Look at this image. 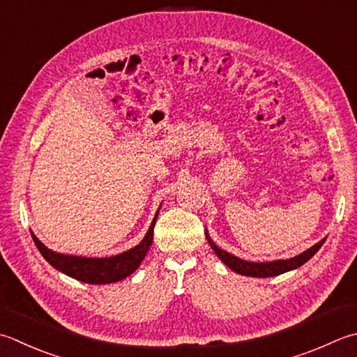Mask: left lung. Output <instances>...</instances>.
Returning <instances> with one entry per match:
<instances>
[{
  "instance_id": "8db88e82",
  "label": "left lung",
  "mask_w": 357,
  "mask_h": 357,
  "mask_svg": "<svg viewBox=\"0 0 357 357\" xmlns=\"http://www.w3.org/2000/svg\"><path fill=\"white\" fill-rule=\"evenodd\" d=\"M206 238L208 244H211V248L215 250V254L221 258V261L225 263L226 266H229L235 272H238L241 275H248V277H275V275L283 274V272L300 268L303 263L308 261L325 243V238H324L322 241L314 244V246L310 248L308 250H305L303 254H300L294 258H289V260H277V261H269V263H250V261H244L241 258L234 257L232 254L226 252V250L220 249L211 240V236H208L207 232H206Z\"/></svg>"
}]
</instances>
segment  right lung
Masks as SVG:
<instances>
[{"mask_svg": "<svg viewBox=\"0 0 357 357\" xmlns=\"http://www.w3.org/2000/svg\"><path fill=\"white\" fill-rule=\"evenodd\" d=\"M158 213L155 215V220H153L145 238L139 243L137 246L127 250V252L109 258H85L75 255H61L54 252L51 249H47L33 234L32 238L35 246L38 248L40 254L45 257V260L55 269L61 271L63 274L89 284L114 283L119 280H123L125 277L132 274V272L139 268V264L142 263L144 257L149 252L153 243V230H155Z\"/></svg>", "mask_w": 357, "mask_h": 357, "instance_id": "add662e5", "label": "right lung"}]
</instances>
